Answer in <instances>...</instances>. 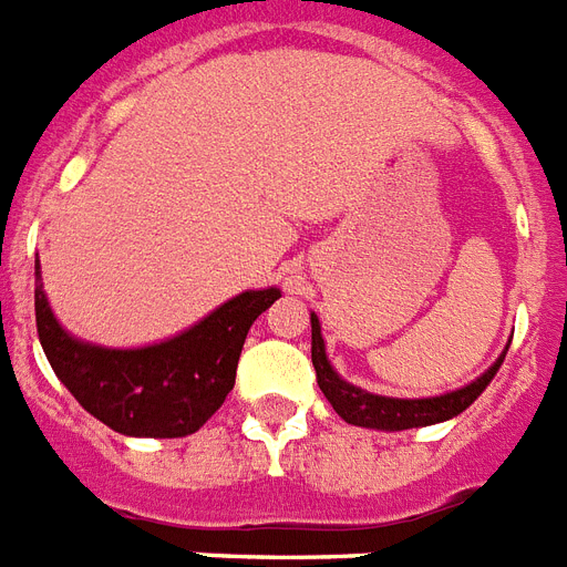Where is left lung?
I'll return each mask as SVG.
<instances>
[{
  "mask_svg": "<svg viewBox=\"0 0 567 567\" xmlns=\"http://www.w3.org/2000/svg\"><path fill=\"white\" fill-rule=\"evenodd\" d=\"M504 358H507V352L492 363L481 379L466 384V388L454 390V393L431 395V399H390V395H375L352 388L331 370L329 358H326L323 334H320V320H317V315H311V363L317 370V384L331 402V408L338 411V416L347 419L349 425L379 427V431H408V427L445 422V419L466 411L468 404L489 388V381L495 379Z\"/></svg>",
  "mask_w": 567,
  "mask_h": 567,
  "instance_id": "left-lung-1",
  "label": "left lung"
}]
</instances>
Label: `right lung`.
I'll return each instance as SVG.
<instances>
[{
    "mask_svg": "<svg viewBox=\"0 0 567 567\" xmlns=\"http://www.w3.org/2000/svg\"><path fill=\"white\" fill-rule=\"evenodd\" d=\"M37 334L54 375L81 408L127 436L195 434L236 384L252 320L282 293L244 291L177 338L145 349H104L69 338L54 320L34 265Z\"/></svg>",
    "mask_w": 567,
    "mask_h": 567,
    "instance_id": "add662e5",
    "label": "right lung"
}]
</instances>
